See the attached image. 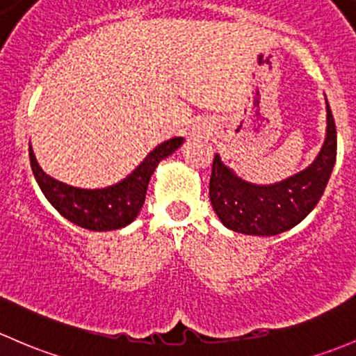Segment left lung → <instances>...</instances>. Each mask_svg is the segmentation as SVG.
Here are the masks:
<instances>
[{
  "instance_id": "1",
  "label": "left lung",
  "mask_w": 356,
  "mask_h": 356,
  "mask_svg": "<svg viewBox=\"0 0 356 356\" xmlns=\"http://www.w3.org/2000/svg\"><path fill=\"white\" fill-rule=\"evenodd\" d=\"M327 109V131L321 152L307 170L274 185H252L238 178L216 154L209 197L226 228L254 236H273L302 222L321 200L336 163V124Z\"/></svg>"
}]
</instances>
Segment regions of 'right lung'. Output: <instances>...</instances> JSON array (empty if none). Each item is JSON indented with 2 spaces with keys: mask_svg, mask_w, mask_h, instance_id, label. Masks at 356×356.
Returning <instances> with one entry per match:
<instances>
[{
  "mask_svg": "<svg viewBox=\"0 0 356 356\" xmlns=\"http://www.w3.org/2000/svg\"><path fill=\"white\" fill-rule=\"evenodd\" d=\"M183 144L181 137L170 138L157 145L140 163V166L118 185L101 190H83L65 185L47 177L35 161L34 151L29 147L31 168L44 197L63 218L80 228L92 232H111L130 225L144 205L149 179L163 159Z\"/></svg>",
  "mask_w": 356,
  "mask_h": 356,
  "instance_id": "1",
  "label": "right lung"
}]
</instances>
